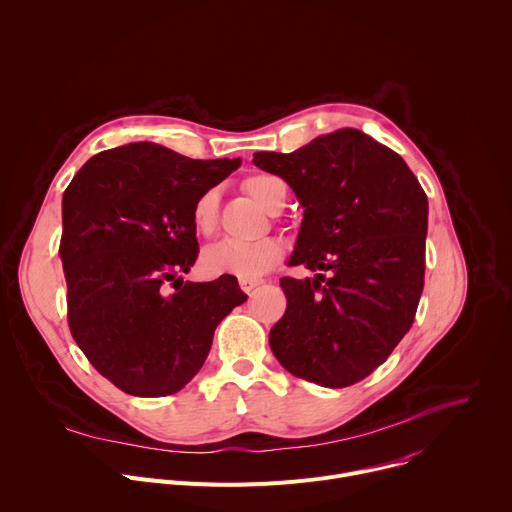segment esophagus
Here are the masks:
<instances>
[{
  "mask_svg": "<svg viewBox=\"0 0 512 512\" xmlns=\"http://www.w3.org/2000/svg\"><path fill=\"white\" fill-rule=\"evenodd\" d=\"M239 283H241V289L245 291V294H251V291H253L257 285H261L263 281H261V279H241Z\"/></svg>",
  "mask_w": 512,
  "mask_h": 512,
  "instance_id": "esophagus-1",
  "label": "esophagus"
}]
</instances>
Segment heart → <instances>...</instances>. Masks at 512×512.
Returning a JSON list of instances; mask_svg holds the SVG:
<instances>
[{"mask_svg":"<svg viewBox=\"0 0 512 512\" xmlns=\"http://www.w3.org/2000/svg\"><path fill=\"white\" fill-rule=\"evenodd\" d=\"M245 192L267 212L273 206L275 194L285 188L283 182L269 174H253L243 182ZM192 227L198 235L210 237L218 223V194L216 190L202 192L192 204ZM283 243L267 237L253 243L221 241L208 247L202 255V269L208 275H235L239 279H259L273 271L283 259Z\"/></svg>","mask_w":512,"mask_h":512,"instance_id":"1","label":"heart"}]
</instances>
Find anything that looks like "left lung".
Segmentation results:
<instances>
[{"instance_id":"left-lung-1","label":"left lung","mask_w":512,"mask_h":512,"mask_svg":"<svg viewBox=\"0 0 512 512\" xmlns=\"http://www.w3.org/2000/svg\"><path fill=\"white\" fill-rule=\"evenodd\" d=\"M304 218L281 277L283 318L269 332L281 367L320 387H348L387 360L413 324L423 291L427 196L405 160L358 129H338L291 154L257 152Z\"/></svg>"}]
</instances>
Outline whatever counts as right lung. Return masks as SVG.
<instances>
[{"label": "right lung", "mask_w": 512, "mask_h": 512, "mask_svg": "<svg viewBox=\"0 0 512 512\" xmlns=\"http://www.w3.org/2000/svg\"><path fill=\"white\" fill-rule=\"evenodd\" d=\"M239 166L137 141L93 156L64 190L70 334L127 395L178 393L202 369L216 326L247 300L233 275L182 279L198 257L194 200Z\"/></svg>", "instance_id": "obj_1"}]
</instances>
